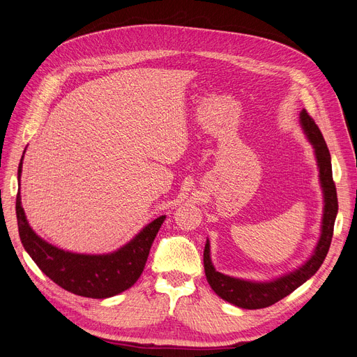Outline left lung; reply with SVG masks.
I'll list each match as a JSON object with an SVG mask.
<instances>
[{
	"label": "left lung",
	"instance_id": "8db88e82",
	"mask_svg": "<svg viewBox=\"0 0 357 357\" xmlns=\"http://www.w3.org/2000/svg\"><path fill=\"white\" fill-rule=\"evenodd\" d=\"M301 123L302 128L310 138V142L314 145L315 155L319 168V180L321 188L324 192V216H322V229L321 238L317 244V248L312 254V257L305 263L298 270L292 273L282 276L273 282L257 283L248 282L243 279H235L231 276H225L215 270L211 254H209V241H206L205 251H203V264H205V275L212 289L218 296L225 299L229 303L236 305L240 308L245 310H260L266 308L279 302L284 296L292 294L296 287L312 278L317 270L324 261L327 252L330 250L333 231H334V220L338 211L335 183L333 180V169H331V157L324 137L317 126L314 119L310 116L307 110L301 112Z\"/></svg>",
	"mask_w": 357,
	"mask_h": 357
}]
</instances>
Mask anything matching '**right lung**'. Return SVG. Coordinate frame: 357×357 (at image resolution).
I'll use <instances>...</instances> for the list:
<instances>
[{
    "instance_id": "add662e5",
    "label": "right lung",
    "mask_w": 357,
    "mask_h": 357,
    "mask_svg": "<svg viewBox=\"0 0 357 357\" xmlns=\"http://www.w3.org/2000/svg\"><path fill=\"white\" fill-rule=\"evenodd\" d=\"M22 165L23 157L19 164V183ZM15 213L22 244L43 273L65 291L94 299L121 294L139 279L151 245L165 219V216L154 219L132 241L117 251L91 256L63 251L36 235L30 228L22 208L20 189L15 199Z\"/></svg>"
}]
</instances>
